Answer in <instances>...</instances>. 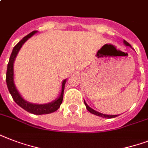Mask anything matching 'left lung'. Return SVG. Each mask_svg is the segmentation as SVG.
I'll return each instance as SVG.
<instances>
[{"mask_svg":"<svg viewBox=\"0 0 148 148\" xmlns=\"http://www.w3.org/2000/svg\"><path fill=\"white\" fill-rule=\"evenodd\" d=\"M123 43H124V45H126V46H128V47H131V45L129 44L128 42H127L126 40H124V41H123ZM84 104H85L86 106V108L88 109V110L89 111V112H90L91 114H95L97 115V116H99V117H103V118H114V117H117L118 115H110V114H102V113H100L98 112V111H97V110H94V109H92L91 108H90L89 106L88 105V103H86L85 101L84 100Z\"/></svg>","mask_w":148,"mask_h":148,"instance_id":"1","label":"left lung"}]
</instances>
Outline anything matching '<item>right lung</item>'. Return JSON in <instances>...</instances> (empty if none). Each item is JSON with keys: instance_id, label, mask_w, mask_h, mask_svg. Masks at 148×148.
Masks as SVG:
<instances>
[{"instance_id": "1", "label": "right lung", "mask_w": 148, "mask_h": 148, "mask_svg": "<svg viewBox=\"0 0 148 148\" xmlns=\"http://www.w3.org/2000/svg\"><path fill=\"white\" fill-rule=\"evenodd\" d=\"M36 33H38V31H34L27 36H25L18 44L15 45L12 53L10 54L9 62L8 64V69H7V74H6V82L8 86V90L12 96L14 101L16 102L17 104L27 110V112L34 114L41 115V114H51L58 110L60 108V104L62 103L63 97H64V86L67 81V79H64L62 81V87H61V91H60V96L54 101H51L50 103H44V104H38V103H31L29 101H26L25 99L23 98L19 91L17 90L14 84V63L16 59L17 53L19 52L20 49L21 48L24 43L28 40L29 38H31L32 36L34 35Z\"/></svg>"}]
</instances>
